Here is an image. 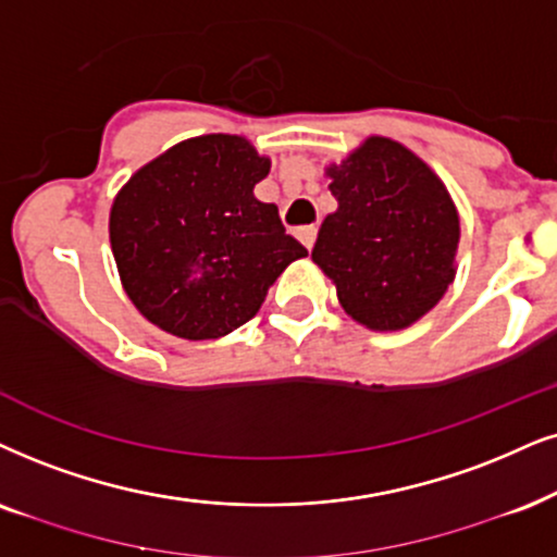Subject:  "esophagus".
Listing matches in <instances>:
<instances>
[{"instance_id":"obj_1","label":"esophagus","mask_w":557,"mask_h":557,"mask_svg":"<svg viewBox=\"0 0 557 557\" xmlns=\"http://www.w3.org/2000/svg\"><path fill=\"white\" fill-rule=\"evenodd\" d=\"M315 234H319V231H315L313 226H302V228H298V236L300 238V244L306 246V249H313V244H315Z\"/></svg>"}]
</instances>
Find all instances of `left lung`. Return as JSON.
Listing matches in <instances>:
<instances>
[{"label": "left lung", "mask_w": 557, "mask_h": 557, "mask_svg": "<svg viewBox=\"0 0 557 557\" xmlns=\"http://www.w3.org/2000/svg\"><path fill=\"white\" fill-rule=\"evenodd\" d=\"M326 174L339 208L323 218L313 262L357 323L411 326L455 280L460 218L447 187L417 153L383 136Z\"/></svg>", "instance_id": "left-lung-1"}]
</instances>
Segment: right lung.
<instances>
[{"instance_id": "add662e5", "label": "right lung", "mask_w": 557, "mask_h": 557, "mask_svg": "<svg viewBox=\"0 0 557 557\" xmlns=\"http://www.w3.org/2000/svg\"><path fill=\"white\" fill-rule=\"evenodd\" d=\"M270 174L242 136H197L140 166L110 210L112 257L133 306L182 339H218L255 319L306 246L255 185Z\"/></svg>"}]
</instances>
